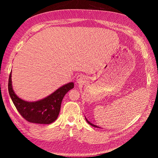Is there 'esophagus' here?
Wrapping results in <instances>:
<instances>
[{
    "mask_svg": "<svg viewBox=\"0 0 158 158\" xmlns=\"http://www.w3.org/2000/svg\"><path fill=\"white\" fill-rule=\"evenodd\" d=\"M84 80V76L82 75H79L77 77V81L78 83H81Z\"/></svg>",
    "mask_w": 158,
    "mask_h": 158,
    "instance_id": "esophagus-1",
    "label": "esophagus"
}]
</instances>
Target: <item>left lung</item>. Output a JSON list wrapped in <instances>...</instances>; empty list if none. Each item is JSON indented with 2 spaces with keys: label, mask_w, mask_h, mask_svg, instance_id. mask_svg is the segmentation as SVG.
Returning a JSON list of instances; mask_svg holds the SVG:
<instances>
[{
  "label": "left lung",
  "mask_w": 158,
  "mask_h": 158,
  "mask_svg": "<svg viewBox=\"0 0 158 158\" xmlns=\"http://www.w3.org/2000/svg\"><path fill=\"white\" fill-rule=\"evenodd\" d=\"M86 121H87V122H88V123H89V125H90V126H93V127H97V128H98H98H99V127H98V126H95V125H94V124H92V123H91V122H89V121H88V120H87V119H86Z\"/></svg>",
  "instance_id": "8db88e82"
}]
</instances>
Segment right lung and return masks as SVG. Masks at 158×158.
Segmentation results:
<instances>
[{"mask_svg":"<svg viewBox=\"0 0 158 158\" xmlns=\"http://www.w3.org/2000/svg\"><path fill=\"white\" fill-rule=\"evenodd\" d=\"M11 77V72L8 81V91L11 100L22 117L31 123L49 124L54 122L59 115L64 96L74 86L73 82H70L42 100L29 102L16 95L12 88Z\"/></svg>","mask_w":158,"mask_h":158,"instance_id":"right-lung-1","label":"right lung"}]
</instances>
